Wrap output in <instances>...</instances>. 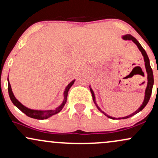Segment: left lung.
Masks as SVG:
<instances>
[{
  "mask_svg": "<svg viewBox=\"0 0 158 158\" xmlns=\"http://www.w3.org/2000/svg\"><path fill=\"white\" fill-rule=\"evenodd\" d=\"M122 39L123 40H128V41H133L135 44L137 45V48H138L139 50L141 52V53H142V55L143 56V59H144V62H145V68H146V73H147V86H146V90H145V97H144V100H143V102L142 103V105H141L140 107L137 109L136 111L134 112V113H132L131 114H130V115H128L126 116V117H118V118H116V117H110V116L108 115V114L105 113L104 111H102V110L100 109V108H99V106H97V102H96V97H95V94H94V92L93 91V90L91 89V88H90V92H91V94H92V97H93V100H94V104L96 105V106H97V108H98V110H99V111H101L102 113H103L105 114V115L106 116V117H108V118H110V119H127V118H129V117H132V116L135 115L136 114H137L138 112L141 111L143 108H145V106L147 105V103L148 102V101H149V99H150V97H151L152 95V88H153V85H154V76H153V71H152V69L151 68V66H150V63H149V59H148V56H147V53H146V52L145 51L144 49L143 48V47L141 46V44H139V41H137V39H135V37H133L131 35H129V34H126V35H123L122 36Z\"/></svg>",
  "mask_w": 158,
  "mask_h": 158,
  "instance_id": "8db88e82",
  "label": "left lung"
}]
</instances>
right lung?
I'll return each instance as SVG.
<instances>
[{
  "label": "right lung",
  "instance_id": "add662e5",
  "mask_svg": "<svg viewBox=\"0 0 158 158\" xmlns=\"http://www.w3.org/2000/svg\"><path fill=\"white\" fill-rule=\"evenodd\" d=\"M74 81H75V79H73V81H70V83L68 85V86L65 88V90L64 91V100L61 104L59 107L56 108L54 110H33L30 109V108H28L27 107L24 106L23 105L21 104V102L16 99L15 96H14L13 92L12 90V88H11V85L10 81H9L8 79V92L9 95H10V98L12 101V102L13 103L15 106L19 108V110H21L23 113H24L27 116L31 117V118L37 119H48L49 117H52V115H55V114L59 113L62 108H64L65 103L67 102V97H68V90L71 88L72 85H73Z\"/></svg>",
  "mask_w": 158,
  "mask_h": 158
}]
</instances>
